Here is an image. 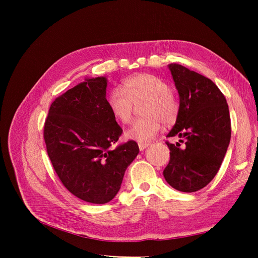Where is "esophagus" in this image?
I'll return each mask as SVG.
<instances>
[{"label": "esophagus", "instance_id": "esophagus-1", "mask_svg": "<svg viewBox=\"0 0 258 258\" xmlns=\"http://www.w3.org/2000/svg\"><path fill=\"white\" fill-rule=\"evenodd\" d=\"M150 145L148 143H139V148H140V151H144L145 148Z\"/></svg>", "mask_w": 258, "mask_h": 258}]
</instances>
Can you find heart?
Segmentation results:
<instances>
[{
  "label": "heart",
  "instance_id": "obj_1",
  "mask_svg": "<svg viewBox=\"0 0 258 258\" xmlns=\"http://www.w3.org/2000/svg\"><path fill=\"white\" fill-rule=\"evenodd\" d=\"M106 101L114 118L122 123L131 120L133 104L138 105L145 101L142 110L145 117L132 122L124 134L127 139L138 142L151 141L161 129V120L171 123L178 111L177 101L169 90L168 84L150 73L129 77L122 83V90H112Z\"/></svg>",
  "mask_w": 258,
  "mask_h": 258
}]
</instances>
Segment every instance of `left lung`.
Here are the masks:
<instances>
[{
  "label": "left lung",
  "instance_id": "obj_1",
  "mask_svg": "<svg viewBox=\"0 0 258 258\" xmlns=\"http://www.w3.org/2000/svg\"><path fill=\"white\" fill-rule=\"evenodd\" d=\"M168 67L179 107L167 137L184 139L185 147L167 142L170 161L163 176L176 190L194 192L207 186L221 168L231 136L229 108L221 90L208 77L177 63Z\"/></svg>",
  "mask_w": 258,
  "mask_h": 258
}]
</instances>
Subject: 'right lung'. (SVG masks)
<instances>
[{
  "label": "right lung",
  "mask_w": 258,
  "mask_h": 258,
  "mask_svg": "<svg viewBox=\"0 0 258 258\" xmlns=\"http://www.w3.org/2000/svg\"><path fill=\"white\" fill-rule=\"evenodd\" d=\"M105 76L87 77L50 105L46 150L60 181L90 204L111 201L140 150L135 141L111 148L122 129L108 110Z\"/></svg>",
  "instance_id": "1"
}]
</instances>
